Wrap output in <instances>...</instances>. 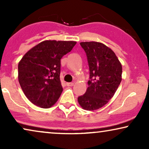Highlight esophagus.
I'll return each instance as SVG.
<instances>
[{
	"label": "esophagus",
	"mask_w": 149,
	"mask_h": 149,
	"mask_svg": "<svg viewBox=\"0 0 149 149\" xmlns=\"http://www.w3.org/2000/svg\"><path fill=\"white\" fill-rule=\"evenodd\" d=\"M66 85L68 87H72L74 85V83H66Z\"/></svg>",
	"instance_id": "34e87169"
}]
</instances>
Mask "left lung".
<instances>
[{
  "label": "left lung",
  "mask_w": 149,
  "mask_h": 149,
  "mask_svg": "<svg viewBox=\"0 0 149 149\" xmlns=\"http://www.w3.org/2000/svg\"><path fill=\"white\" fill-rule=\"evenodd\" d=\"M89 68L88 87L78 97L79 104L87 111L104 107L113 97L121 81L122 66L113 50L101 42H81Z\"/></svg>",
  "instance_id": "1"
}]
</instances>
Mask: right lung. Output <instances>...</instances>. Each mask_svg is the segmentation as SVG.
<instances>
[{
    "label": "right lung",
    "mask_w": 149,
    "mask_h": 149,
    "mask_svg": "<svg viewBox=\"0 0 149 149\" xmlns=\"http://www.w3.org/2000/svg\"><path fill=\"white\" fill-rule=\"evenodd\" d=\"M75 41L45 40L23 56L18 64V81L26 97L42 109L52 107L63 91L60 60Z\"/></svg>",
    "instance_id": "add662e5"
}]
</instances>
